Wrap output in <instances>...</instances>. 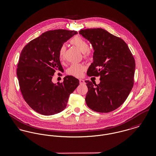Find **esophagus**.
<instances>
[{
	"instance_id": "34e87169",
	"label": "esophagus",
	"mask_w": 156,
	"mask_h": 156,
	"mask_svg": "<svg viewBox=\"0 0 156 156\" xmlns=\"http://www.w3.org/2000/svg\"><path fill=\"white\" fill-rule=\"evenodd\" d=\"M79 81H80V84H84V83H85L84 80H82V79H80V80H79Z\"/></svg>"
}]
</instances>
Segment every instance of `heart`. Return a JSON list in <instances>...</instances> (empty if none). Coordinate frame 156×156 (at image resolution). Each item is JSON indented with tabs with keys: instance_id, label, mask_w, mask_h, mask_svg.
<instances>
[{
	"instance_id": "heart-1",
	"label": "heart",
	"mask_w": 156,
	"mask_h": 156,
	"mask_svg": "<svg viewBox=\"0 0 156 156\" xmlns=\"http://www.w3.org/2000/svg\"><path fill=\"white\" fill-rule=\"evenodd\" d=\"M70 43L72 45L79 48L80 51L84 53V57L86 59H91L93 57V52L89 48L88 42L81 36H76L73 37L70 40ZM66 52V47L65 45H62L58 51V56L60 61L65 59V55ZM85 66L83 64L75 63L68 68L67 73L75 77H81L85 71Z\"/></svg>"
}]
</instances>
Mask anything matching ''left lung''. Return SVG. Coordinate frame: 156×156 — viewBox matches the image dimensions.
<instances>
[{
    "mask_svg": "<svg viewBox=\"0 0 156 156\" xmlns=\"http://www.w3.org/2000/svg\"><path fill=\"white\" fill-rule=\"evenodd\" d=\"M94 48L93 62L87 74L100 76V83L85 81L88 107L100 113L115 110L124 103L134 83L135 62L126 43L102 28L81 30Z\"/></svg>",
    "mask_w": 156,
    "mask_h": 156,
    "instance_id": "obj_1",
    "label": "left lung"
}]
</instances>
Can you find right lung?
<instances>
[{"label":"right lung","mask_w":156,"mask_h":156,"mask_svg":"<svg viewBox=\"0 0 156 156\" xmlns=\"http://www.w3.org/2000/svg\"><path fill=\"white\" fill-rule=\"evenodd\" d=\"M77 33L50 30L30 41L21 51L16 69L20 90L29 106L40 114L48 116L63 110L80 84L71 75L61 83L51 81L56 71H63L58 56L60 46Z\"/></svg>","instance_id":"right-lung-1"}]
</instances>
